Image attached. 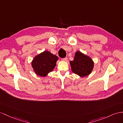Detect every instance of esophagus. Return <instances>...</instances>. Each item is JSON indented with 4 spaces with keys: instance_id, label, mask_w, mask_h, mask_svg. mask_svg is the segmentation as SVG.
I'll return each mask as SVG.
<instances>
[{
    "instance_id": "34e87169",
    "label": "esophagus",
    "mask_w": 123,
    "mask_h": 123,
    "mask_svg": "<svg viewBox=\"0 0 123 123\" xmlns=\"http://www.w3.org/2000/svg\"><path fill=\"white\" fill-rule=\"evenodd\" d=\"M62 60L63 61H67L68 60V58L67 57H65V58H63V59H62Z\"/></svg>"
}]
</instances>
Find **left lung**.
Masks as SVG:
<instances>
[{"mask_svg":"<svg viewBox=\"0 0 123 123\" xmlns=\"http://www.w3.org/2000/svg\"><path fill=\"white\" fill-rule=\"evenodd\" d=\"M94 63L89 56L80 51H77L73 61H70L72 72L80 77H85L92 72Z\"/></svg>","mask_w":123,"mask_h":123,"instance_id":"8db88e82","label":"left lung"}]
</instances>
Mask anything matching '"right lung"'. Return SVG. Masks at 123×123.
<instances>
[{
  "mask_svg": "<svg viewBox=\"0 0 123 123\" xmlns=\"http://www.w3.org/2000/svg\"><path fill=\"white\" fill-rule=\"evenodd\" d=\"M58 59L56 55L48 51H45L34 58L31 66L37 75L45 77L53 71Z\"/></svg>",
  "mask_w": 123,
  "mask_h": 123,
  "instance_id": "add662e5",
  "label": "right lung"
}]
</instances>
